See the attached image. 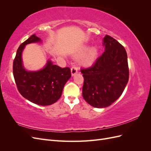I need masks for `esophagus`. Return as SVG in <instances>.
I'll return each mask as SVG.
<instances>
[{
    "label": "esophagus",
    "mask_w": 151,
    "mask_h": 151,
    "mask_svg": "<svg viewBox=\"0 0 151 151\" xmlns=\"http://www.w3.org/2000/svg\"><path fill=\"white\" fill-rule=\"evenodd\" d=\"M78 72H77V68H76V67H72L71 68V74H72V76H74V75H76L77 73Z\"/></svg>",
    "instance_id": "1"
}]
</instances>
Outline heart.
Listing matches in <instances>:
<instances>
[{
	"label": "heart",
	"mask_w": 151,
	"mask_h": 151,
	"mask_svg": "<svg viewBox=\"0 0 151 151\" xmlns=\"http://www.w3.org/2000/svg\"><path fill=\"white\" fill-rule=\"evenodd\" d=\"M85 54L83 60H82V63L83 64L86 66H91L96 60L98 55V49L96 47H91L88 49V47H85L82 50V52L80 53V56L83 55Z\"/></svg>",
	"instance_id": "b5f03b06"
}]
</instances>
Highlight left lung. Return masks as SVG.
I'll use <instances>...</instances> for the list:
<instances>
[{
	"label": "left lung",
	"instance_id": "8db88e82",
	"mask_svg": "<svg viewBox=\"0 0 151 151\" xmlns=\"http://www.w3.org/2000/svg\"><path fill=\"white\" fill-rule=\"evenodd\" d=\"M104 52L94 65L81 72L84 77L83 96L91 106L108 107L119 98L129 78L125 48L109 35L103 38Z\"/></svg>",
	"mask_w": 151,
	"mask_h": 151
}]
</instances>
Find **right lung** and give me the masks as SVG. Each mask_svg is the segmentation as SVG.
<instances>
[{"mask_svg":"<svg viewBox=\"0 0 151 151\" xmlns=\"http://www.w3.org/2000/svg\"><path fill=\"white\" fill-rule=\"evenodd\" d=\"M42 42L33 35L18 48L13 62V75L20 94L26 99L41 106H48L61 97L63 87L70 78V68H61L48 60L46 65L38 71H28L23 65L22 53L26 45Z\"/></svg>","mask_w":151,"mask_h":151,"instance_id":"right-lung-1","label":"right lung"}]
</instances>
